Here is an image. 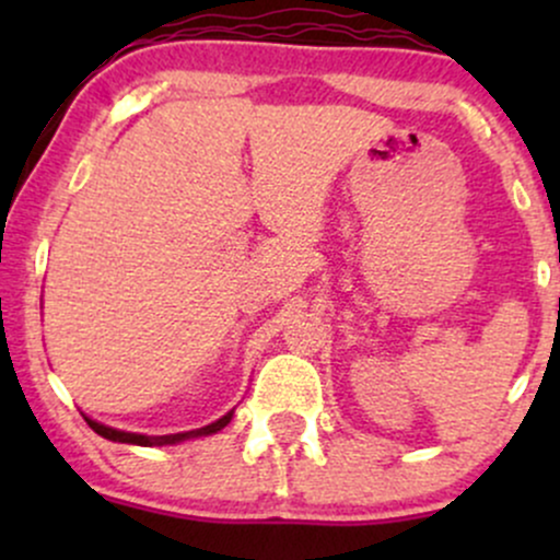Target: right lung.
Instances as JSON below:
<instances>
[{"instance_id":"add662e5","label":"right lung","mask_w":560,"mask_h":560,"mask_svg":"<svg viewBox=\"0 0 560 560\" xmlns=\"http://www.w3.org/2000/svg\"><path fill=\"white\" fill-rule=\"evenodd\" d=\"M231 416H234V410H229L223 419H218L215 423H208V427L202 429H195V432H182V434H163V436H147V434H131V432H118V429H110L105 427V423H96L92 419H86L89 427L94 429L96 434L105 436V440H113V442H128V445H141V447H152V445H176V442H184V440H191V436H205V434H215L221 432L223 427L231 421Z\"/></svg>"}]
</instances>
